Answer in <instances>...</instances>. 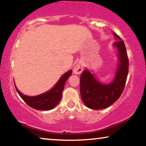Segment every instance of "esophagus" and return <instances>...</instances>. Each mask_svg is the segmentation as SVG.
Here are the masks:
<instances>
[{"label":"esophagus","mask_w":146,"mask_h":146,"mask_svg":"<svg viewBox=\"0 0 146 146\" xmlns=\"http://www.w3.org/2000/svg\"><path fill=\"white\" fill-rule=\"evenodd\" d=\"M83 71V65L81 63H78L75 65V67H73V73L77 74H81L82 71Z\"/></svg>","instance_id":"obj_1"}]
</instances>
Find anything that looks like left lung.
Listing matches in <instances>:
<instances>
[{
  "label": "left lung",
  "instance_id": "left-lung-1",
  "mask_svg": "<svg viewBox=\"0 0 146 146\" xmlns=\"http://www.w3.org/2000/svg\"><path fill=\"white\" fill-rule=\"evenodd\" d=\"M117 42L112 47L116 49L118 63L114 77L109 83L100 81L90 69L86 68L81 75L80 91L81 99L87 107L100 110L108 107L120 98L124 91L128 74V59L124 43L113 32Z\"/></svg>",
  "mask_w": 146,
  "mask_h": 146
}]
</instances>
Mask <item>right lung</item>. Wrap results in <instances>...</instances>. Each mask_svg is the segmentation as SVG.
I'll use <instances>...</instances> for the list:
<instances>
[{
    "instance_id": "1",
    "label": "right lung",
    "mask_w": 146,
    "mask_h": 146,
    "mask_svg": "<svg viewBox=\"0 0 146 146\" xmlns=\"http://www.w3.org/2000/svg\"><path fill=\"white\" fill-rule=\"evenodd\" d=\"M71 73L72 70L67 71L61 76L52 89L44 93L36 96L25 95L18 89L15 83L14 85L20 97L30 107L39 110H50L54 108L60 102L65 84L68 77L71 75Z\"/></svg>"
}]
</instances>
